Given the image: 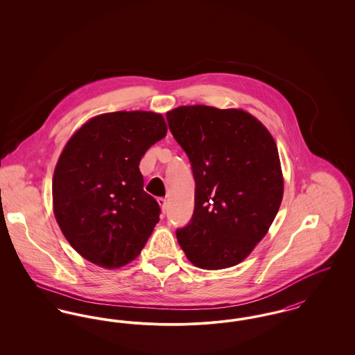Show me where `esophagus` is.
I'll return each mask as SVG.
<instances>
[{"label": "esophagus", "instance_id": "1", "mask_svg": "<svg viewBox=\"0 0 355 355\" xmlns=\"http://www.w3.org/2000/svg\"><path fill=\"white\" fill-rule=\"evenodd\" d=\"M158 201V203H159V206H161V210H162V213L165 214L166 213V207H168V203H166V198H158L157 200Z\"/></svg>", "mask_w": 355, "mask_h": 355}]
</instances>
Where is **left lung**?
Listing matches in <instances>:
<instances>
[{
  "label": "left lung",
  "instance_id": "left-lung-1",
  "mask_svg": "<svg viewBox=\"0 0 355 355\" xmlns=\"http://www.w3.org/2000/svg\"><path fill=\"white\" fill-rule=\"evenodd\" d=\"M166 119L196 181L194 211L177 229L178 243L201 269L234 266L268 233L282 201L277 145L243 110L180 106Z\"/></svg>",
  "mask_w": 355,
  "mask_h": 355
}]
</instances>
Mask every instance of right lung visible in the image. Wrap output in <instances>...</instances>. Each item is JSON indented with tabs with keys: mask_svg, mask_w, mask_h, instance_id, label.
<instances>
[{
	"mask_svg": "<svg viewBox=\"0 0 355 355\" xmlns=\"http://www.w3.org/2000/svg\"><path fill=\"white\" fill-rule=\"evenodd\" d=\"M168 132L152 112H116L87 121L69 139L53 177L54 216L87 261L121 268L144 249L161 207L144 190L139 161Z\"/></svg>",
	"mask_w": 355,
	"mask_h": 355,
	"instance_id": "1",
	"label": "right lung"
}]
</instances>
